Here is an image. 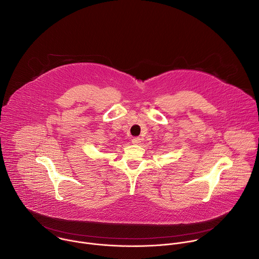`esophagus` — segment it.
Returning <instances> with one entry per match:
<instances>
[{
    "label": "esophagus",
    "mask_w": 259,
    "mask_h": 259,
    "mask_svg": "<svg viewBox=\"0 0 259 259\" xmlns=\"http://www.w3.org/2000/svg\"><path fill=\"white\" fill-rule=\"evenodd\" d=\"M140 142H141L140 137H134V138L132 139V143H133V144H139Z\"/></svg>",
    "instance_id": "34e87169"
}]
</instances>
